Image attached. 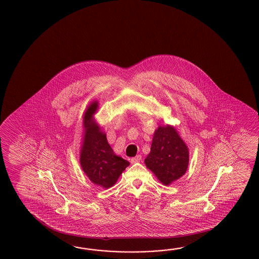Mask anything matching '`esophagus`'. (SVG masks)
<instances>
[{"instance_id": "obj_1", "label": "esophagus", "mask_w": 259, "mask_h": 259, "mask_svg": "<svg viewBox=\"0 0 259 259\" xmlns=\"http://www.w3.org/2000/svg\"><path fill=\"white\" fill-rule=\"evenodd\" d=\"M141 160H142V155L138 154L135 157H132L131 161H132V164H135V163H138V162H141Z\"/></svg>"}]
</instances>
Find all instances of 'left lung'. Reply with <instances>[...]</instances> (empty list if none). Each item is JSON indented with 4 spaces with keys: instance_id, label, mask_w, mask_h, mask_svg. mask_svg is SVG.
<instances>
[{
    "instance_id": "1",
    "label": "left lung",
    "mask_w": 259,
    "mask_h": 259,
    "mask_svg": "<svg viewBox=\"0 0 259 259\" xmlns=\"http://www.w3.org/2000/svg\"><path fill=\"white\" fill-rule=\"evenodd\" d=\"M144 162L160 182L168 185L187 170V146L174 127H159L154 132L151 152Z\"/></svg>"
}]
</instances>
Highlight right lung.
Listing matches in <instances>:
<instances>
[{"label": "right lung", "instance_id": "obj_1", "mask_svg": "<svg viewBox=\"0 0 259 259\" xmlns=\"http://www.w3.org/2000/svg\"><path fill=\"white\" fill-rule=\"evenodd\" d=\"M98 104L94 102L83 116L85 127L80 165L83 171L94 184L108 189L116 183L130 162L117 156L107 143L105 133L94 121V114Z\"/></svg>", "mask_w": 259, "mask_h": 259}]
</instances>
